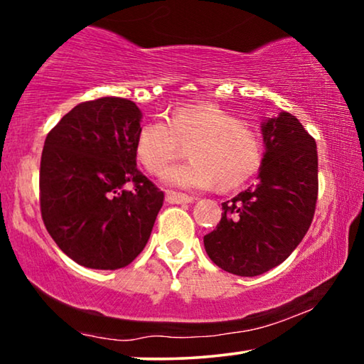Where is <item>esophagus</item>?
<instances>
[{
    "instance_id": "1",
    "label": "esophagus",
    "mask_w": 364,
    "mask_h": 364,
    "mask_svg": "<svg viewBox=\"0 0 364 364\" xmlns=\"http://www.w3.org/2000/svg\"><path fill=\"white\" fill-rule=\"evenodd\" d=\"M166 200L169 203L181 205V203H192L193 202V197H188V195L177 193V192H167L166 193Z\"/></svg>"
}]
</instances>
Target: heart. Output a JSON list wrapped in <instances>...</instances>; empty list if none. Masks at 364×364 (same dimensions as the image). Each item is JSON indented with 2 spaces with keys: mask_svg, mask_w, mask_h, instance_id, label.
Returning <instances> with one entry per match:
<instances>
[{
  "mask_svg": "<svg viewBox=\"0 0 364 364\" xmlns=\"http://www.w3.org/2000/svg\"><path fill=\"white\" fill-rule=\"evenodd\" d=\"M182 143H192V161L162 173L167 187L198 191L218 181L220 187L241 186L261 169L264 143L256 129L236 114L215 105H187L167 119H152L139 129L136 152L152 173L166 169L178 156Z\"/></svg>",
  "mask_w": 364,
  "mask_h": 364,
  "instance_id": "obj_1",
  "label": "heart"
}]
</instances>
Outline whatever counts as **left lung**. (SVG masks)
Masks as SVG:
<instances>
[{
  "instance_id": "obj_1",
  "label": "left lung",
  "mask_w": 364,
  "mask_h": 364,
  "mask_svg": "<svg viewBox=\"0 0 364 364\" xmlns=\"http://www.w3.org/2000/svg\"><path fill=\"white\" fill-rule=\"evenodd\" d=\"M264 159L257 182L221 203L205 251L226 272L255 277L291 256L309 231L318 192L317 144L300 121L281 112L261 124Z\"/></svg>"
}]
</instances>
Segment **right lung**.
<instances>
[{
	"instance_id": "add662e5",
	"label": "right lung",
	"mask_w": 364,
	"mask_h": 364,
	"mask_svg": "<svg viewBox=\"0 0 364 364\" xmlns=\"http://www.w3.org/2000/svg\"><path fill=\"white\" fill-rule=\"evenodd\" d=\"M143 113L126 98L77 105L49 134L41 157V213L77 264L113 271L133 262L164 202L136 167Z\"/></svg>"
}]
</instances>
